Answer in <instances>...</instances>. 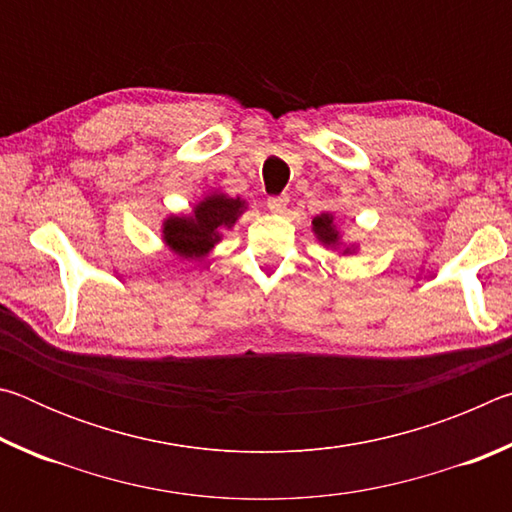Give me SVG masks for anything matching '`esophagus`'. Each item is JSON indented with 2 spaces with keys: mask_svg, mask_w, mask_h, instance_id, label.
<instances>
[{
  "mask_svg": "<svg viewBox=\"0 0 512 512\" xmlns=\"http://www.w3.org/2000/svg\"><path fill=\"white\" fill-rule=\"evenodd\" d=\"M266 205H268V210H271L273 214H284V212H287V205H289V196L287 194L271 196L266 201Z\"/></svg>",
  "mask_w": 512,
  "mask_h": 512,
  "instance_id": "esophagus-1",
  "label": "esophagus"
}]
</instances>
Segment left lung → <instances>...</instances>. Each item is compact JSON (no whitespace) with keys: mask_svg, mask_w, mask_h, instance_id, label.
Wrapping results in <instances>:
<instances>
[{"mask_svg":"<svg viewBox=\"0 0 512 512\" xmlns=\"http://www.w3.org/2000/svg\"><path fill=\"white\" fill-rule=\"evenodd\" d=\"M314 232L318 235V239L323 241V244H336V241H339V232L332 228V216H329V214L316 216Z\"/></svg>","mask_w":512,"mask_h":512,"instance_id":"8db88e82","label":"left lung"}]
</instances>
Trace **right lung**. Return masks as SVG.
<instances>
[{
	"instance_id": "add662e5",
	"label": "right lung",
	"mask_w": 512,
	"mask_h": 512,
	"mask_svg": "<svg viewBox=\"0 0 512 512\" xmlns=\"http://www.w3.org/2000/svg\"><path fill=\"white\" fill-rule=\"evenodd\" d=\"M239 198H225L223 194L207 196L196 205L194 216L180 219L171 216L164 223V241L183 257H203L219 239L221 228H230L241 214Z\"/></svg>"
}]
</instances>
